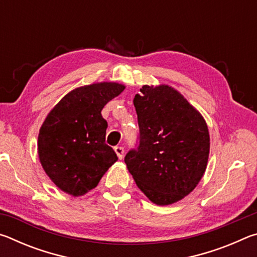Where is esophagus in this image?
I'll use <instances>...</instances> for the list:
<instances>
[{
    "mask_svg": "<svg viewBox=\"0 0 257 257\" xmlns=\"http://www.w3.org/2000/svg\"><path fill=\"white\" fill-rule=\"evenodd\" d=\"M114 152L116 153V155H118L119 160H122V159H123V154H124V150H123V147H121V146H115V147H114Z\"/></svg>",
    "mask_w": 257,
    "mask_h": 257,
    "instance_id": "esophagus-1",
    "label": "esophagus"
}]
</instances>
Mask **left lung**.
<instances>
[{
    "label": "left lung",
    "instance_id": "8db88e82",
    "mask_svg": "<svg viewBox=\"0 0 257 257\" xmlns=\"http://www.w3.org/2000/svg\"><path fill=\"white\" fill-rule=\"evenodd\" d=\"M136 94L139 142L124 158L138 188L158 205L191 193L206 170L210 135L196 108L172 87L149 86Z\"/></svg>",
    "mask_w": 257,
    "mask_h": 257
}]
</instances>
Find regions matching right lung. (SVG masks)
<instances>
[{
  "label": "right lung",
  "instance_id": "obj_1",
  "mask_svg": "<svg viewBox=\"0 0 257 257\" xmlns=\"http://www.w3.org/2000/svg\"><path fill=\"white\" fill-rule=\"evenodd\" d=\"M123 89L118 82L82 86L47 114L38 135V156L46 175L64 193H88L118 160L105 144L107 122L101 111Z\"/></svg>",
  "mask_w": 257,
  "mask_h": 257
}]
</instances>
